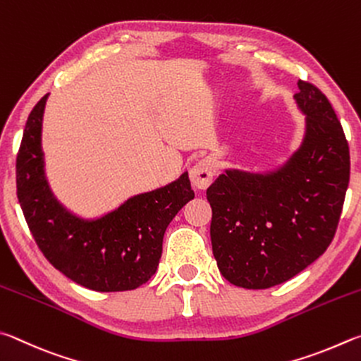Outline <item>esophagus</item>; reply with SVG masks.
<instances>
[{"mask_svg": "<svg viewBox=\"0 0 361 361\" xmlns=\"http://www.w3.org/2000/svg\"><path fill=\"white\" fill-rule=\"evenodd\" d=\"M214 171H216V166H214V161L211 158H204V160L198 161L190 169L192 185L197 188V190H206L212 182Z\"/></svg>", "mask_w": 361, "mask_h": 361, "instance_id": "obj_1", "label": "esophagus"}]
</instances>
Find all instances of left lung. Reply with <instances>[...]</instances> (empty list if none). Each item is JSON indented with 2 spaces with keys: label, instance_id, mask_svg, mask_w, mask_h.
<instances>
[{
  "label": "left lung",
  "instance_id": "left-lung-1",
  "mask_svg": "<svg viewBox=\"0 0 361 361\" xmlns=\"http://www.w3.org/2000/svg\"><path fill=\"white\" fill-rule=\"evenodd\" d=\"M306 139L271 174L226 171L206 190L220 273L244 288H269L301 273L331 244L350 177L349 144L320 88L298 80Z\"/></svg>",
  "mask_w": 361,
  "mask_h": 361
}]
</instances>
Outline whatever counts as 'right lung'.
<instances>
[{
  "instance_id": "1",
  "label": "right lung",
  "mask_w": 361,
  "mask_h": 361,
  "mask_svg": "<svg viewBox=\"0 0 361 361\" xmlns=\"http://www.w3.org/2000/svg\"><path fill=\"white\" fill-rule=\"evenodd\" d=\"M46 97L30 112L17 154V198L37 247L69 279L97 292L135 290L155 274L163 236L193 200L188 174L137 197L93 222L71 216L50 193L41 152Z\"/></svg>"
}]
</instances>
